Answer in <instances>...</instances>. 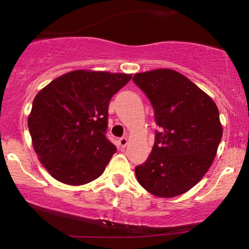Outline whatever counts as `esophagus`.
<instances>
[{
    "label": "esophagus",
    "mask_w": 249,
    "mask_h": 249,
    "mask_svg": "<svg viewBox=\"0 0 249 249\" xmlns=\"http://www.w3.org/2000/svg\"><path fill=\"white\" fill-rule=\"evenodd\" d=\"M119 144H120V146H121V148H124V146L128 144L127 137H121V139H119Z\"/></svg>",
    "instance_id": "1"
}]
</instances>
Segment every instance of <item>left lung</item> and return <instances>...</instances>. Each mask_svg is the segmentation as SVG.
Masks as SVG:
<instances>
[{"instance_id":"8db88e82","label":"left lung","mask_w":249,"mask_h":249,"mask_svg":"<svg viewBox=\"0 0 249 249\" xmlns=\"http://www.w3.org/2000/svg\"><path fill=\"white\" fill-rule=\"evenodd\" d=\"M135 84L155 112V144L135 167L140 185L159 197H174L194 187L209 170L223 136L213 100L182 73L157 69L136 73Z\"/></svg>"}]
</instances>
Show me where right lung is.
<instances>
[{
  "label": "right lung",
  "instance_id": "right-lung-1",
  "mask_svg": "<svg viewBox=\"0 0 249 249\" xmlns=\"http://www.w3.org/2000/svg\"><path fill=\"white\" fill-rule=\"evenodd\" d=\"M127 73L76 70L36 94L27 125L39 160L54 179L79 186L99 178L116 151L106 137L109 100Z\"/></svg>",
  "mask_w": 249,
  "mask_h": 249
}]
</instances>
